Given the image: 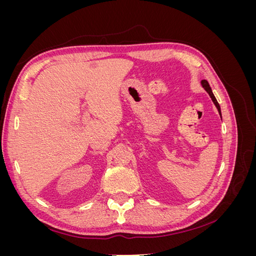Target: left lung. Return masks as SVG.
<instances>
[{"mask_svg": "<svg viewBox=\"0 0 256 256\" xmlns=\"http://www.w3.org/2000/svg\"><path fill=\"white\" fill-rule=\"evenodd\" d=\"M200 84H202V86L204 88V90L208 92L209 94V96H210V98H212V100L214 102V106H216V109H218V111H219V114L221 115V109H220V106H219V104H218V102H216V97H214V95L212 94V88H210V86H209V84H208V82L206 81V80H203L202 82H200Z\"/></svg>", "mask_w": 256, "mask_h": 256, "instance_id": "1", "label": "left lung"}]
</instances>
